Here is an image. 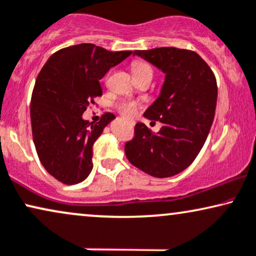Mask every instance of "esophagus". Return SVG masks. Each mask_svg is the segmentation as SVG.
I'll return each instance as SVG.
<instances>
[{
	"mask_svg": "<svg viewBox=\"0 0 256 256\" xmlns=\"http://www.w3.org/2000/svg\"><path fill=\"white\" fill-rule=\"evenodd\" d=\"M130 124H131V126H134V122H130Z\"/></svg>",
	"mask_w": 256,
	"mask_h": 256,
	"instance_id": "34e87169",
	"label": "esophagus"
}]
</instances>
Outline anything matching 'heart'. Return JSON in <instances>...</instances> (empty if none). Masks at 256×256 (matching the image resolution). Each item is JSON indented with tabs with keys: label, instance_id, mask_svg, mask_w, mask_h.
<instances>
[{
	"label": "heart",
	"instance_id": "b5f03b06",
	"mask_svg": "<svg viewBox=\"0 0 256 256\" xmlns=\"http://www.w3.org/2000/svg\"><path fill=\"white\" fill-rule=\"evenodd\" d=\"M132 72H134V76H146V74L152 76L154 74V70H152L150 64H148L146 62H142V61H136V62L132 64ZM136 108H137V104L134 102H124L119 105L120 112L126 117H131L136 111Z\"/></svg>",
	"mask_w": 256,
	"mask_h": 256
}]
</instances>
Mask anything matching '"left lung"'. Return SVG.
<instances>
[{
	"instance_id": "left-lung-1",
	"label": "left lung",
	"mask_w": 256,
	"mask_h": 256,
	"mask_svg": "<svg viewBox=\"0 0 256 256\" xmlns=\"http://www.w3.org/2000/svg\"><path fill=\"white\" fill-rule=\"evenodd\" d=\"M134 56L166 73L160 96L144 113L163 126L152 134L137 122L134 139L125 144L126 157L151 176L171 177L186 169L206 143L218 102L216 78L192 50L160 47L134 50Z\"/></svg>"
}]
</instances>
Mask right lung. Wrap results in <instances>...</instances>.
<instances>
[{"mask_svg":"<svg viewBox=\"0 0 256 256\" xmlns=\"http://www.w3.org/2000/svg\"><path fill=\"white\" fill-rule=\"evenodd\" d=\"M131 54L76 44L54 53L38 73L30 102L33 140L41 164L59 182L80 183L92 171L93 144L114 116L105 113L93 124L82 113L102 96L99 80Z\"/></svg>","mask_w":256,"mask_h":256,"instance_id":"obj_1","label":"right lung"}]
</instances>
